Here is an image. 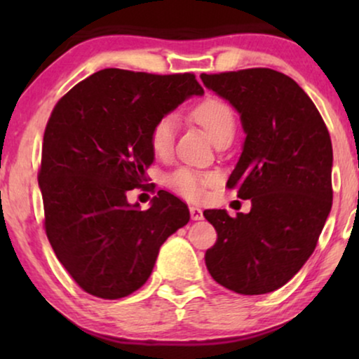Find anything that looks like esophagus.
<instances>
[{"instance_id":"obj_1","label":"esophagus","mask_w":359,"mask_h":359,"mask_svg":"<svg viewBox=\"0 0 359 359\" xmlns=\"http://www.w3.org/2000/svg\"><path fill=\"white\" fill-rule=\"evenodd\" d=\"M189 212H191V219H193V220H203L204 219L203 210H201L199 208H196V205H191Z\"/></svg>"}]
</instances>
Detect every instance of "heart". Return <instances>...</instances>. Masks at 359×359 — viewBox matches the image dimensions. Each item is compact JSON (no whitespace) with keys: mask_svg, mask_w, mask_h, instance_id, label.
Segmentation results:
<instances>
[{"mask_svg":"<svg viewBox=\"0 0 359 359\" xmlns=\"http://www.w3.org/2000/svg\"><path fill=\"white\" fill-rule=\"evenodd\" d=\"M191 119L199 124L209 135V139L217 144L222 139L233 137L235 114L227 102L219 97H205L191 109ZM175 121L173 117H161L150 132V147L158 158H166L173 150ZM210 181L209 175L198 173L189 168H181L170 176V188L186 199L203 198L204 188Z\"/></svg>","mask_w":359,"mask_h":359,"instance_id":"b5f03b06","label":"heart"}]
</instances>
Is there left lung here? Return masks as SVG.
<instances>
[{
	"instance_id": "8db88e82",
	"label": "left lung",
	"mask_w": 359,
	"mask_h": 359,
	"mask_svg": "<svg viewBox=\"0 0 359 359\" xmlns=\"http://www.w3.org/2000/svg\"><path fill=\"white\" fill-rule=\"evenodd\" d=\"M238 112L245 140L227 186L252 210H204L217 230L205 266L220 286L258 296L284 286L316 250L332 209V140L316 104L269 68L201 75Z\"/></svg>"
}]
</instances>
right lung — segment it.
I'll list each match as a JSON object with an SVG mask.
<instances>
[{
	"label": "right lung",
	"instance_id": "add662e5",
	"mask_svg": "<svg viewBox=\"0 0 359 359\" xmlns=\"http://www.w3.org/2000/svg\"><path fill=\"white\" fill-rule=\"evenodd\" d=\"M194 75L106 68L72 88L47 122L39 186L46 232L78 286L121 299L144 286L165 240L189 222V209L158 191L150 208L127 201L154 163L150 132L191 96Z\"/></svg>",
	"mask_w": 359,
	"mask_h": 359
}]
</instances>
